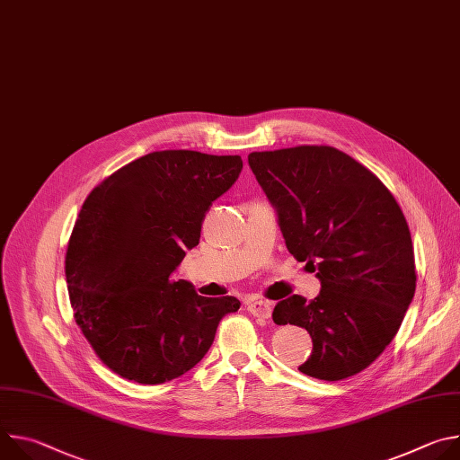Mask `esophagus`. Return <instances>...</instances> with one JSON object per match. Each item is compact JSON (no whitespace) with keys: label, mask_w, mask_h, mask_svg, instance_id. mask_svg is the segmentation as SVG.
<instances>
[{"label":"esophagus","mask_w":460,"mask_h":460,"mask_svg":"<svg viewBox=\"0 0 460 460\" xmlns=\"http://www.w3.org/2000/svg\"><path fill=\"white\" fill-rule=\"evenodd\" d=\"M247 311L252 314V316H258V318H270L271 316V304L268 300H249L247 302Z\"/></svg>","instance_id":"obj_1"}]
</instances>
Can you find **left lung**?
Listing matches in <instances>:
<instances>
[{
    "instance_id": "8db88e82",
    "label": "left lung",
    "mask_w": 460,
    "mask_h": 460,
    "mask_svg": "<svg viewBox=\"0 0 460 460\" xmlns=\"http://www.w3.org/2000/svg\"><path fill=\"white\" fill-rule=\"evenodd\" d=\"M249 167L277 211L288 251L307 261L320 293L275 305V323L300 325L313 351L298 367L320 380L366 369L397 335L415 295L408 222L362 164L327 146L251 153Z\"/></svg>"
}]
</instances>
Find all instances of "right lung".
<instances>
[{"label": "right lung", "mask_w": 460, "mask_h": 460, "mask_svg": "<svg viewBox=\"0 0 460 460\" xmlns=\"http://www.w3.org/2000/svg\"><path fill=\"white\" fill-rule=\"evenodd\" d=\"M242 171L240 156L149 153L91 190L75 224L65 277L76 323L119 376L164 384L199 364L217 327L240 309L174 280L200 242L209 206Z\"/></svg>", "instance_id": "1"}]
</instances>
